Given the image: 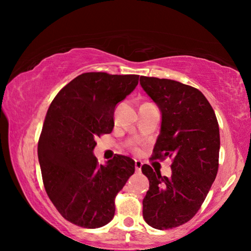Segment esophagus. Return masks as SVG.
I'll use <instances>...</instances> for the list:
<instances>
[{
	"label": "esophagus",
	"mask_w": 251,
	"mask_h": 251,
	"mask_svg": "<svg viewBox=\"0 0 251 251\" xmlns=\"http://www.w3.org/2000/svg\"><path fill=\"white\" fill-rule=\"evenodd\" d=\"M142 166H143V163H142L141 160H135V169H136V172L141 173Z\"/></svg>",
	"instance_id": "34e87169"
}]
</instances>
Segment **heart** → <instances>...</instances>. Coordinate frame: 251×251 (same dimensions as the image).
Segmentation results:
<instances>
[{
    "label": "heart",
    "instance_id": "heart-1",
    "mask_svg": "<svg viewBox=\"0 0 251 251\" xmlns=\"http://www.w3.org/2000/svg\"><path fill=\"white\" fill-rule=\"evenodd\" d=\"M135 152H138L139 151V150H138V148L137 147H134V150H133Z\"/></svg>",
    "mask_w": 251,
    "mask_h": 251
}]
</instances>
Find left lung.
I'll return each instance as SVG.
<instances>
[{
	"label": "left lung",
	"instance_id": "obj_1",
	"mask_svg": "<svg viewBox=\"0 0 251 251\" xmlns=\"http://www.w3.org/2000/svg\"><path fill=\"white\" fill-rule=\"evenodd\" d=\"M141 85L161 112L160 133L151 159H172V176L150 165L143 217L152 228L172 229L189 222L201 209L218 172L219 126L202 93L167 78L141 76Z\"/></svg>",
	"mask_w": 251,
	"mask_h": 251
}]
</instances>
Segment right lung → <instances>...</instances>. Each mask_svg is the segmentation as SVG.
<instances>
[{
    "label": "right lung",
    "mask_w": 251,
    "mask_h": 251,
    "mask_svg": "<svg viewBox=\"0 0 251 251\" xmlns=\"http://www.w3.org/2000/svg\"><path fill=\"white\" fill-rule=\"evenodd\" d=\"M139 75L91 72L78 75L50 103L37 146L46 193L59 214L83 228H100L115 214V197L135 172L116 155L99 165L95 138L112 133L117 103L135 90Z\"/></svg>",
    "instance_id": "add662e5"
}]
</instances>
